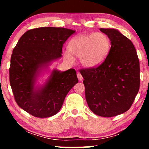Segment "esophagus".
<instances>
[{
	"instance_id": "1",
	"label": "esophagus",
	"mask_w": 149,
	"mask_h": 149,
	"mask_svg": "<svg viewBox=\"0 0 149 149\" xmlns=\"http://www.w3.org/2000/svg\"><path fill=\"white\" fill-rule=\"evenodd\" d=\"M77 77H78L79 81H83V77H82V75L81 74V73H78V74H77Z\"/></svg>"
}]
</instances>
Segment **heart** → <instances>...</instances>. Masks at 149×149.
<instances>
[{
	"mask_svg": "<svg viewBox=\"0 0 149 149\" xmlns=\"http://www.w3.org/2000/svg\"><path fill=\"white\" fill-rule=\"evenodd\" d=\"M111 48V42L102 32L79 34L70 40L69 49L64 52L68 62L74 63V56L80 58V62L86 68H94L106 60Z\"/></svg>",
	"mask_w": 149,
	"mask_h": 149,
	"instance_id": "1",
	"label": "heart"
}]
</instances>
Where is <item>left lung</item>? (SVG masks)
<instances>
[{"label":"left lung","mask_w":149,"mask_h":149,"mask_svg":"<svg viewBox=\"0 0 149 149\" xmlns=\"http://www.w3.org/2000/svg\"><path fill=\"white\" fill-rule=\"evenodd\" d=\"M111 42L109 56L96 68L82 69L85 99L95 115L112 117L131 107L140 87V64L129 38L113 28H100Z\"/></svg>","instance_id":"obj_1"}]
</instances>
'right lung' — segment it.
Masks as SVG:
<instances>
[{"mask_svg": "<svg viewBox=\"0 0 149 149\" xmlns=\"http://www.w3.org/2000/svg\"><path fill=\"white\" fill-rule=\"evenodd\" d=\"M74 32L55 27L31 29L13 49L10 85L18 106L34 117L46 118L58 113L67 93L78 83L74 69H54L44 84L36 85L42 71L62 57L63 45Z\"/></svg>", "mask_w": 149, "mask_h": 149, "instance_id": "add662e5", "label": "right lung"}]
</instances>
